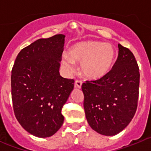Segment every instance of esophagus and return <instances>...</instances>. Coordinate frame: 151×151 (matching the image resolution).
Masks as SVG:
<instances>
[{
  "mask_svg": "<svg viewBox=\"0 0 151 151\" xmlns=\"http://www.w3.org/2000/svg\"><path fill=\"white\" fill-rule=\"evenodd\" d=\"M82 82L81 81H76L75 82V88H82Z\"/></svg>",
  "mask_w": 151,
  "mask_h": 151,
  "instance_id": "1",
  "label": "esophagus"
}]
</instances>
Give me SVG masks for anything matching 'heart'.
Returning a JSON list of instances; mask_svg holds the SVG:
<instances>
[{
    "label": "heart",
    "instance_id": "heart-1",
    "mask_svg": "<svg viewBox=\"0 0 151 151\" xmlns=\"http://www.w3.org/2000/svg\"><path fill=\"white\" fill-rule=\"evenodd\" d=\"M68 56L63 57L62 65L69 73H74L75 63H81V72L85 78L99 80L110 71L115 60V50L110 44L82 41L69 47Z\"/></svg>",
    "mask_w": 151,
    "mask_h": 151
}]
</instances>
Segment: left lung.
<instances>
[{
    "label": "left lung",
    "mask_w": 151,
    "mask_h": 151,
    "mask_svg": "<svg viewBox=\"0 0 151 151\" xmlns=\"http://www.w3.org/2000/svg\"><path fill=\"white\" fill-rule=\"evenodd\" d=\"M118 58L106 76L82 85L84 109L89 125L99 134L113 136L122 132L135 114L140 73L134 56L118 45Z\"/></svg>",
    "instance_id": "8db88e82"
}]
</instances>
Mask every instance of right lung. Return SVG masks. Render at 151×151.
Listing matches in <instances>:
<instances>
[{
	"instance_id": "obj_1",
	"label": "right lung",
	"mask_w": 151,
	"mask_h": 151,
	"mask_svg": "<svg viewBox=\"0 0 151 151\" xmlns=\"http://www.w3.org/2000/svg\"><path fill=\"white\" fill-rule=\"evenodd\" d=\"M64 41L59 34L34 41L19 53L12 69L14 114L25 130L38 138L60 129L61 110L74 88V80L60 75Z\"/></svg>"
}]
</instances>
